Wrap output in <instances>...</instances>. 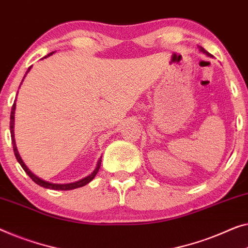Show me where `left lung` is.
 Instances as JSON below:
<instances>
[{
    "instance_id": "1",
    "label": "left lung",
    "mask_w": 248,
    "mask_h": 248,
    "mask_svg": "<svg viewBox=\"0 0 248 248\" xmlns=\"http://www.w3.org/2000/svg\"><path fill=\"white\" fill-rule=\"evenodd\" d=\"M198 48H199V51H200V52H202V53H204V55H206V56H208V57H213V56H211V55H210V53H209V52H208V51H206V50H204V49L202 48V46H198Z\"/></svg>"
}]
</instances>
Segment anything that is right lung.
<instances>
[{
    "instance_id": "obj_1",
    "label": "right lung",
    "mask_w": 248,
    "mask_h": 248,
    "mask_svg": "<svg viewBox=\"0 0 248 248\" xmlns=\"http://www.w3.org/2000/svg\"><path fill=\"white\" fill-rule=\"evenodd\" d=\"M52 53H55V51L51 52V53H49L48 56L44 57V58H46V57L51 56ZM44 58H42V59H44ZM31 67H32V66H31ZM31 67L28 68V70H27L26 75H24V77H26L29 71L31 70ZM24 77H23V79H24ZM23 79H22V82H23ZM22 82H21L20 86L22 85ZM19 88H20V87H19ZM17 93H19V91H17ZM16 99L14 100V104H13V106H12V109H11V116H10V132H11V139H12L13 151H14V154H16V157L17 162L20 163V166L22 167V169H23L24 171H26V173L29 175V177H30V178L32 179V180H33L37 185L44 186V188L52 189V190H73V189H76V188H80V186H86L87 184H89V182H91V181L93 180V179H94V178L96 177V174H97V172H98L99 168H100V163H102V156H100L99 159H98V161H97V166H96V168L94 169V171H93L91 174L87 175V177L80 179V180L75 181V182H71V184H52V182L46 181V180H44V179L39 178L38 175H35V174L33 173V172H32V171L30 170V169H29V168L26 166V163L23 162L22 157H21V155H20L19 151H17L16 144V139H14V114H16Z\"/></svg>"
}]
</instances>
